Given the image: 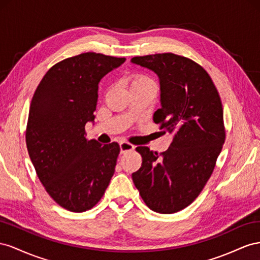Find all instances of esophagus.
<instances>
[{
  "label": "esophagus",
  "mask_w": 260,
  "mask_h": 260,
  "mask_svg": "<svg viewBox=\"0 0 260 260\" xmlns=\"http://www.w3.org/2000/svg\"><path fill=\"white\" fill-rule=\"evenodd\" d=\"M134 145H132V144H129V143H127V142H122V143H120V149H121V153H125V152H127V151H129V150H133L134 149Z\"/></svg>",
  "instance_id": "esophagus-1"
}]
</instances>
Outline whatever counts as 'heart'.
<instances>
[{
	"label": "heart",
	"mask_w": 260,
	"mask_h": 260,
	"mask_svg": "<svg viewBox=\"0 0 260 260\" xmlns=\"http://www.w3.org/2000/svg\"><path fill=\"white\" fill-rule=\"evenodd\" d=\"M129 87H136V86H145V85H154L153 80L148 76L142 75V74H136L129 77Z\"/></svg>",
	"instance_id": "1"
}]
</instances>
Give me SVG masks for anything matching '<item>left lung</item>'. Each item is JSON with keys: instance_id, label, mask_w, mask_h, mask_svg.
<instances>
[{"instance_id": "obj_1", "label": "left lung", "mask_w": 260, "mask_h": 260, "mask_svg": "<svg viewBox=\"0 0 260 260\" xmlns=\"http://www.w3.org/2000/svg\"><path fill=\"white\" fill-rule=\"evenodd\" d=\"M131 62L157 74L161 108L153 121L173 135L158 154L137 147L142 167L132 174L145 204L159 213L190 205L212 174L224 144L223 109L216 86L202 66L173 53L135 56Z\"/></svg>"}]
</instances>
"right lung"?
<instances>
[{"label":"right lung","instance_id":"right-lung-1","mask_svg":"<svg viewBox=\"0 0 260 260\" xmlns=\"http://www.w3.org/2000/svg\"><path fill=\"white\" fill-rule=\"evenodd\" d=\"M124 62L94 52L66 58L35 91L26 129L29 157L48 194L70 211L91 209L114 174L120 146L87 140L85 125L94 121L100 80Z\"/></svg>","mask_w":260,"mask_h":260}]
</instances>
